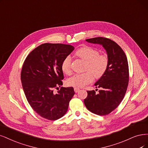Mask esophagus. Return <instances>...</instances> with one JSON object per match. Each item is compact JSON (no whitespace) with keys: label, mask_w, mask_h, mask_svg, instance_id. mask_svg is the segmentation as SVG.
<instances>
[{"label":"esophagus","mask_w":148,"mask_h":148,"mask_svg":"<svg viewBox=\"0 0 148 148\" xmlns=\"http://www.w3.org/2000/svg\"><path fill=\"white\" fill-rule=\"evenodd\" d=\"M74 91H75V92H78L80 91V88H77V87H75V88H74Z\"/></svg>","instance_id":"1"}]
</instances>
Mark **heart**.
Listing matches in <instances>:
<instances>
[{
    "label": "heart",
    "mask_w": 148,
    "mask_h": 148,
    "mask_svg": "<svg viewBox=\"0 0 148 148\" xmlns=\"http://www.w3.org/2000/svg\"><path fill=\"white\" fill-rule=\"evenodd\" d=\"M78 58L85 62V73L76 74L69 77L67 81V85L77 88H81L85 85L91 83L94 80V76L99 79L105 74L108 66V58L105 54H99L96 49L84 46L78 49L75 52ZM61 69L65 74L71 73V58L66 57L62 62Z\"/></svg>",
    "instance_id": "1"
}]
</instances>
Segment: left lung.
<instances>
[{
	"instance_id": "obj_1",
	"label": "left lung",
	"mask_w": 148,
	"mask_h": 148,
	"mask_svg": "<svg viewBox=\"0 0 148 148\" xmlns=\"http://www.w3.org/2000/svg\"><path fill=\"white\" fill-rule=\"evenodd\" d=\"M86 41L99 44L106 49L108 66L105 74L95 84L101 90L98 93L95 90L87 91L84 103L91 112L107 115L117 108L126 92L129 78L127 59L121 47L108 38L96 37Z\"/></svg>"
}]
</instances>
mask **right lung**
Returning a JSON list of instances; mask_svg holds the SVG:
<instances>
[{
	"instance_id": "add662e5",
	"label": "right lung",
	"mask_w": 148,
	"mask_h": 148,
	"mask_svg": "<svg viewBox=\"0 0 148 148\" xmlns=\"http://www.w3.org/2000/svg\"><path fill=\"white\" fill-rule=\"evenodd\" d=\"M71 45L44 43L27 57L22 68L21 79L27 100L41 117L55 121L66 113L74 95L73 87L63 85L61 69L63 60L74 51ZM54 89H58L56 94Z\"/></svg>"
}]
</instances>
